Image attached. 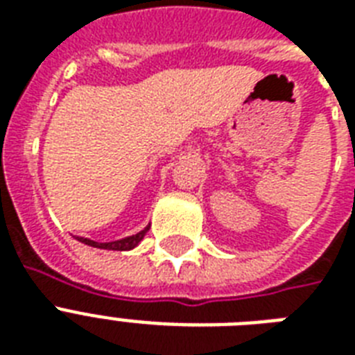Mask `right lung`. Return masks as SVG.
<instances>
[{"label":"right lung","instance_id":"obj_1","mask_svg":"<svg viewBox=\"0 0 355 355\" xmlns=\"http://www.w3.org/2000/svg\"><path fill=\"white\" fill-rule=\"evenodd\" d=\"M149 227H145L141 232L134 234V236L123 237V239H118V241H110V243H97L92 241L88 237H77L80 243H85L88 247H96V248H105V250H130V248L138 247V243L144 239V236L147 234Z\"/></svg>","mask_w":355,"mask_h":355}]
</instances>
